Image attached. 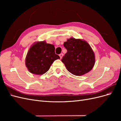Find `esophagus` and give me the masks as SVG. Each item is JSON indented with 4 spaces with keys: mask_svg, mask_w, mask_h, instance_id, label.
Here are the masks:
<instances>
[{
    "mask_svg": "<svg viewBox=\"0 0 121 121\" xmlns=\"http://www.w3.org/2000/svg\"><path fill=\"white\" fill-rule=\"evenodd\" d=\"M63 53H60V54H59V56H60V58H62V57H63Z\"/></svg>",
    "mask_w": 121,
    "mask_h": 121,
    "instance_id": "34e87169",
    "label": "esophagus"
}]
</instances>
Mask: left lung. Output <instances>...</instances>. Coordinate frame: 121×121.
I'll return each mask as SVG.
<instances>
[{
  "mask_svg": "<svg viewBox=\"0 0 121 121\" xmlns=\"http://www.w3.org/2000/svg\"><path fill=\"white\" fill-rule=\"evenodd\" d=\"M64 46L67 52L61 61L69 72L76 76H81L93 68L95 63L94 53L87 42L71 38L64 42Z\"/></svg>",
  "mask_w": 121,
  "mask_h": 121,
  "instance_id": "obj_1",
  "label": "left lung"
}]
</instances>
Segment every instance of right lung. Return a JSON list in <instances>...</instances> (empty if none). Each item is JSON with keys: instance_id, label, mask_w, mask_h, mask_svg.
Returning <instances> with one entry per match:
<instances>
[{"instance_id": "right-lung-1", "label": "right lung", "mask_w": 121, "mask_h": 121, "mask_svg": "<svg viewBox=\"0 0 121 121\" xmlns=\"http://www.w3.org/2000/svg\"><path fill=\"white\" fill-rule=\"evenodd\" d=\"M60 58L55 53L53 45L45 41L38 42L29 49L26 58V65L32 74L42 75L48 71L54 60Z\"/></svg>"}]
</instances>
